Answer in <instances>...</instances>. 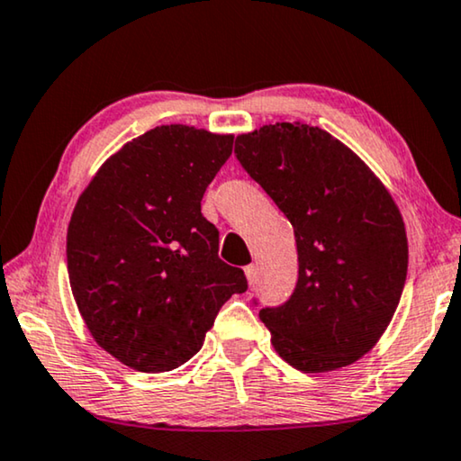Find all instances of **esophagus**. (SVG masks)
<instances>
[{
	"mask_svg": "<svg viewBox=\"0 0 461 461\" xmlns=\"http://www.w3.org/2000/svg\"><path fill=\"white\" fill-rule=\"evenodd\" d=\"M244 273H246V279H249L250 285L257 284V277H258V269H257V267L249 265V267H246V269H244Z\"/></svg>",
	"mask_w": 461,
	"mask_h": 461,
	"instance_id": "34e87169",
	"label": "esophagus"
}]
</instances>
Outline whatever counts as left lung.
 Masks as SVG:
<instances>
[{"label":"left lung","mask_w":461,"mask_h":461,"mask_svg":"<svg viewBox=\"0 0 461 461\" xmlns=\"http://www.w3.org/2000/svg\"><path fill=\"white\" fill-rule=\"evenodd\" d=\"M236 155L296 236V290L258 312L275 352L302 373L354 364L381 339L406 284L408 238L395 201L352 149L311 123L240 134Z\"/></svg>","instance_id":"obj_1"}]
</instances>
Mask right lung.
Masks as SVG:
<instances>
[{
    "instance_id": "1",
    "label": "right lung",
    "mask_w": 461,
    "mask_h": 461,
    "mask_svg": "<svg viewBox=\"0 0 461 461\" xmlns=\"http://www.w3.org/2000/svg\"><path fill=\"white\" fill-rule=\"evenodd\" d=\"M231 134L182 123L123 144L82 192L68 225V277L99 346L140 373L188 362L244 271L219 258L201 201Z\"/></svg>"
}]
</instances>
